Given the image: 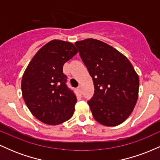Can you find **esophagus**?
Segmentation results:
<instances>
[{
    "mask_svg": "<svg viewBox=\"0 0 160 160\" xmlns=\"http://www.w3.org/2000/svg\"><path fill=\"white\" fill-rule=\"evenodd\" d=\"M78 92H80V94H81V93H82V88H81V86H78Z\"/></svg>",
    "mask_w": 160,
    "mask_h": 160,
    "instance_id": "1",
    "label": "esophagus"
}]
</instances>
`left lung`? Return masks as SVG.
I'll return each mask as SVG.
<instances>
[{
  "instance_id": "obj_1",
  "label": "left lung",
  "mask_w": 160,
  "mask_h": 160,
  "mask_svg": "<svg viewBox=\"0 0 160 160\" xmlns=\"http://www.w3.org/2000/svg\"><path fill=\"white\" fill-rule=\"evenodd\" d=\"M92 78L95 93L88 102L93 117L105 126L123 122L138 98L139 77L131 62L118 50L101 40L75 42Z\"/></svg>"
}]
</instances>
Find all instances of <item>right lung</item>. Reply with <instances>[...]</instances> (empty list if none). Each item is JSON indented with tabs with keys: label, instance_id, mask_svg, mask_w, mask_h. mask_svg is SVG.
I'll return each mask as SVG.
<instances>
[{
	"label": "right lung",
	"instance_id": "add662e5",
	"mask_svg": "<svg viewBox=\"0 0 160 160\" xmlns=\"http://www.w3.org/2000/svg\"><path fill=\"white\" fill-rule=\"evenodd\" d=\"M78 53L71 42L52 40L29 62L22 79V94L28 108L40 122L56 126L72 117L77 98L66 86L63 65Z\"/></svg>",
	"mask_w": 160,
	"mask_h": 160
}]
</instances>
